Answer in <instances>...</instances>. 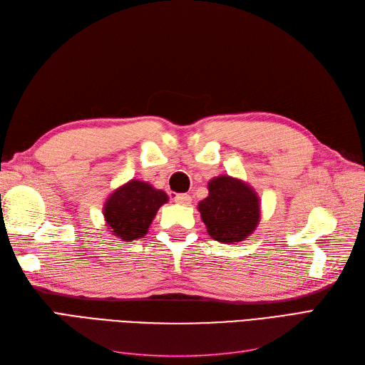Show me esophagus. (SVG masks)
<instances>
[{
  "instance_id": "34e87169",
  "label": "esophagus",
  "mask_w": 365,
  "mask_h": 365,
  "mask_svg": "<svg viewBox=\"0 0 365 365\" xmlns=\"http://www.w3.org/2000/svg\"><path fill=\"white\" fill-rule=\"evenodd\" d=\"M175 202L182 204V205H189L192 202V196L190 195H185V193L175 195Z\"/></svg>"
}]
</instances>
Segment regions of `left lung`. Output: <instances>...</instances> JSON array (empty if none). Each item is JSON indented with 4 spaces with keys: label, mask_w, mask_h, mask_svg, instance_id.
Here are the masks:
<instances>
[{
    "label": "left lung",
    "mask_w": 365,
    "mask_h": 365,
    "mask_svg": "<svg viewBox=\"0 0 365 365\" xmlns=\"http://www.w3.org/2000/svg\"><path fill=\"white\" fill-rule=\"evenodd\" d=\"M252 189L231 176H217L208 182V196L200 202L201 217L215 240L235 244L256 230L260 210Z\"/></svg>",
    "instance_id": "obj_1"
}]
</instances>
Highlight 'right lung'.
<instances>
[{"instance_id": "right-lung-1", "label": "right lung", "mask_w": 365, "mask_h": 365, "mask_svg": "<svg viewBox=\"0 0 365 365\" xmlns=\"http://www.w3.org/2000/svg\"><path fill=\"white\" fill-rule=\"evenodd\" d=\"M168 195L148 182L129 181L117 189L105 204L109 230L123 240H134L148 233L158 208L168 202Z\"/></svg>"}]
</instances>
